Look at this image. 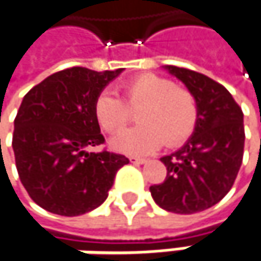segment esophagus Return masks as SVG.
I'll use <instances>...</instances> for the list:
<instances>
[{
  "label": "esophagus",
  "instance_id": "1",
  "mask_svg": "<svg viewBox=\"0 0 261 261\" xmlns=\"http://www.w3.org/2000/svg\"><path fill=\"white\" fill-rule=\"evenodd\" d=\"M128 160H130V163H133V164H143L146 161L145 158H139V156H128Z\"/></svg>",
  "mask_w": 261,
  "mask_h": 261
}]
</instances>
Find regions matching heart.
<instances>
[{"mask_svg":"<svg viewBox=\"0 0 261 261\" xmlns=\"http://www.w3.org/2000/svg\"><path fill=\"white\" fill-rule=\"evenodd\" d=\"M124 101L112 91H101L94 101L98 125L109 134L122 130L137 110L136 128L112 140L113 149L125 154H149L163 143L176 148L196 130L199 106L194 94L173 81L154 73L139 74L122 85Z\"/></svg>","mask_w":261,"mask_h":261,"instance_id":"b5f03b06","label":"heart"}]
</instances>
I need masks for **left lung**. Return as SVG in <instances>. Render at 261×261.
<instances>
[{
    "label": "left lung",
    "instance_id": "1",
    "mask_svg": "<svg viewBox=\"0 0 261 261\" xmlns=\"http://www.w3.org/2000/svg\"><path fill=\"white\" fill-rule=\"evenodd\" d=\"M164 68L194 94L199 119L188 142L161 158L167 176L149 191L160 207L194 214L217 204L234 184L244 156V113L221 83L188 68Z\"/></svg>",
    "mask_w": 261,
    "mask_h": 261
}]
</instances>
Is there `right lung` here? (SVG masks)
Wrapping results in <instances>:
<instances>
[{
    "mask_svg": "<svg viewBox=\"0 0 261 261\" xmlns=\"http://www.w3.org/2000/svg\"><path fill=\"white\" fill-rule=\"evenodd\" d=\"M121 71L65 68L23 97L12 146L20 182L43 209L76 217L98 207L116 172L128 164L125 155L86 151L105 143L94 101Z\"/></svg>",
    "mask_w": 261,
    "mask_h": 261,
    "instance_id": "obj_1",
    "label": "right lung"
}]
</instances>
